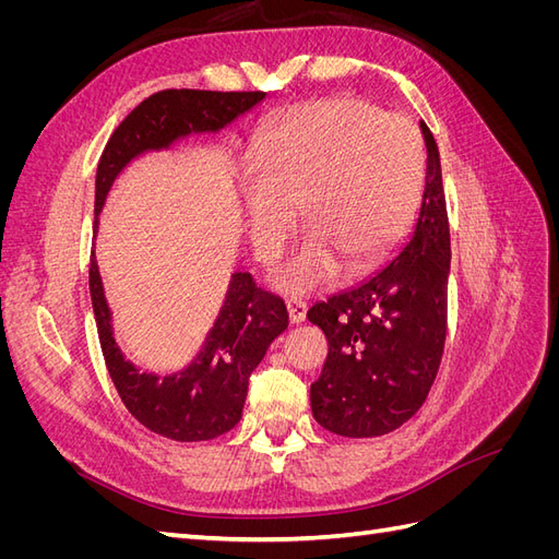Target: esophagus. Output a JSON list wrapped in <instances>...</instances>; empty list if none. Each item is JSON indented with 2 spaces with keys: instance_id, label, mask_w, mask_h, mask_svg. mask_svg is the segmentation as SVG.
Wrapping results in <instances>:
<instances>
[{
  "instance_id": "1",
  "label": "esophagus",
  "mask_w": 559,
  "mask_h": 559,
  "mask_svg": "<svg viewBox=\"0 0 559 559\" xmlns=\"http://www.w3.org/2000/svg\"><path fill=\"white\" fill-rule=\"evenodd\" d=\"M286 310H289V319L292 324H302L308 314V302L300 300V298H289L286 300Z\"/></svg>"
}]
</instances>
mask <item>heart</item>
Masks as SVG:
<instances>
[{
	"label": "heart",
	"mask_w": 559,
	"mask_h": 559,
	"mask_svg": "<svg viewBox=\"0 0 559 559\" xmlns=\"http://www.w3.org/2000/svg\"><path fill=\"white\" fill-rule=\"evenodd\" d=\"M242 207L251 242L273 253L298 207L310 233L275 270L284 292H312L343 267L380 265L411 230L425 186V148L405 116L357 97L302 105L270 126L247 156Z\"/></svg>",
	"instance_id": "obj_1"
}]
</instances>
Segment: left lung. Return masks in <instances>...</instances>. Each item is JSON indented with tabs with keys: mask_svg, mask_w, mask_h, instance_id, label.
<instances>
[{
	"mask_svg": "<svg viewBox=\"0 0 559 559\" xmlns=\"http://www.w3.org/2000/svg\"><path fill=\"white\" fill-rule=\"evenodd\" d=\"M419 130L427 177L411 238L392 263L308 312L329 341L324 370L310 386L312 415L345 438L384 436L408 421L443 357L450 228L438 146L425 121Z\"/></svg>",
	"mask_w": 559,
	"mask_h": 559,
	"instance_id": "obj_1",
	"label": "left lung"
}]
</instances>
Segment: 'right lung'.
I'll use <instances>...</instances> for the list:
<instances>
[{"label":"right lung","instance_id":"obj_1","mask_svg":"<svg viewBox=\"0 0 559 559\" xmlns=\"http://www.w3.org/2000/svg\"><path fill=\"white\" fill-rule=\"evenodd\" d=\"M265 99V93L160 91L134 107L114 130L95 175V224L123 167L146 151L170 148L198 132H218ZM91 300L99 345L118 396L148 431L170 441L195 443L230 431L245 408L249 376L270 343L289 326L284 300L261 292L249 273H233L224 306L198 354L177 373L158 376L126 359L114 337V319L103 277L91 257Z\"/></svg>","mask_w":559,"mask_h":559}]
</instances>
